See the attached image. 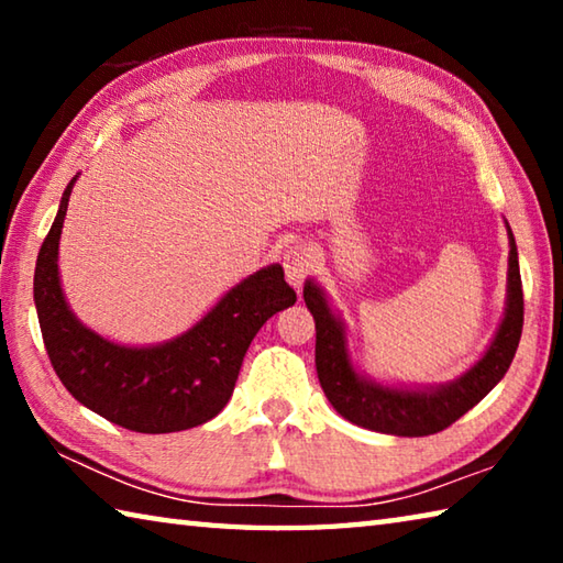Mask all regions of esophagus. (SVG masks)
<instances>
[{
    "label": "esophagus",
    "instance_id": "esophagus-1",
    "mask_svg": "<svg viewBox=\"0 0 563 563\" xmlns=\"http://www.w3.org/2000/svg\"><path fill=\"white\" fill-rule=\"evenodd\" d=\"M312 253L310 247L305 245H292L288 253L283 255V268H285V278L292 285V288H300L302 280L308 278L312 271Z\"/></svg>",
    "mask_w": 563,
    "mask_h": 563
}]
</instances>
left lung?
<instances>
[{
    "label": "left lung",
    "mask_w": 563,
    "mask_h": 563,
    "mask_svg": "<svg viewBox=\"0 0 563 563\" xmlns=\"http://www.w3.org/2000/svg\"><path fill=\"white\" fill-rule=\"evenodd\" d=\"M509 298L507 312L499 325L497 338L470 373L454 379L452 385L437 389H395L362 379L350 365L345 350V330L332 316L325 295L318 285L305 283L302 298L316 318V367L322 393L338 412L352 424L365 430L397 434V437H427L446 430L462 415L482 402L494 385L507 375L514 355H517L523 328V292L517 243L509 231Z\"/></svg>",
    "instance_id": "left-lung-1"
}]
</instances>
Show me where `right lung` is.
<instances>
[{
  "label": "right lung",
  "mask_w": 563,
  "mask_h": 563,
  "mask_svg": "<svg viewBox=\"0 0 563 563\" xmlns=\"http://www.w3.org/2000/svg\"><path fill=\"white\" fill-rule=\"evenodd\" d=\"M74 180L34 271L36 316L56 377L84 407L123 430L166 434L208 422L231 399L245 352L265 320L298 300L283 268L253 273L166 345L123 347L103 340L74 318L59 285L56 253Z\"/></svg>",
  "instance_id": "add662e5"
}]
</instances>
